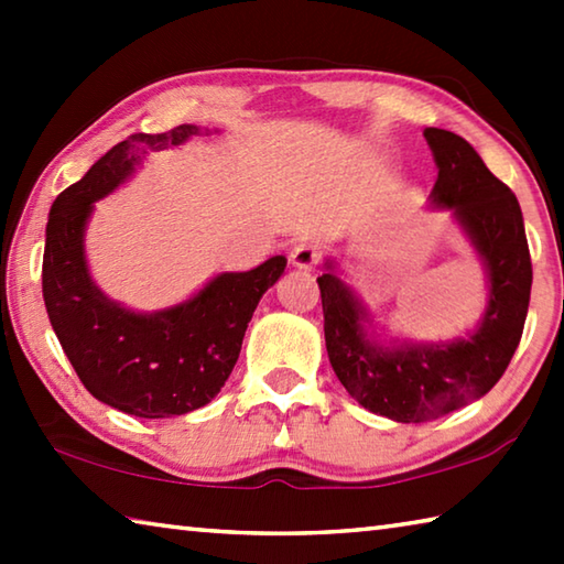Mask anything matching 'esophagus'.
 Listing matches in <instances>:
<instances>
[{"label":"esophagus","instance_id":"esophagus-1","mask_svg":"<svg viewBox=\"0 0 564 564\" xmlns=\"http://www.w3.org/2000/svg\"><path fill=\"white\" fill-rule=\"evenodd\" d=\"M321 261V248L316 241H299L291 248V263L295 269H316Z\"/></svg>","mask_w":564,"mask_h":564}]
</instances>
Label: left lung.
I'll return each instance as SVG.
<instances>
[{
    "label": "left lung",
    "mask_w": 564,
    "mask_h": 564,
    "mask_svg": "<svg viewBox=\"0 0 564 564\" xmlns=\"http://www.w3.org/2000/svg\"><path fill=\"white\" fill-rule=\"evenodd\" d=\"M425 139L437 164L431 202L451 208L488 271L490 301L480 326L453 343L378 346L366 330V308L333 273V261L318 275L333 370L362 408L395 423L443 417L488 393L518 350L532 289L518 198L463 137L431 127Z\"/></svg>",
    "instance_id": "left-lung-1"
}]
</instances>
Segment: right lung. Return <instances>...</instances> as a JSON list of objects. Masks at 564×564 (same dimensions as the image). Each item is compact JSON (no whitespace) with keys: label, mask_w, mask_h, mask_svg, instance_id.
<instances>
[{"label":"right lung","mask_w":564,"mask_h":564,"mask_svg":"<svg viewBox=\"0 0 564 564\" xmlns=\"http://www.w3.org/2000/svg\"><path fill=\"white\" fill-rule=\"evenodd\" d=\"M198 131L181 123L131 133L56 196L46 224L42 293L56 338L94 398L137 417H174L212 403L256 305L285 269L283 256H273L259 269L216 275L194 299L154 313L127 311L91 281L84 228L94 202L123 184L149 151L178 147Z\"/></svg>","instance_id":"right-lung-1"}]
</instances>
